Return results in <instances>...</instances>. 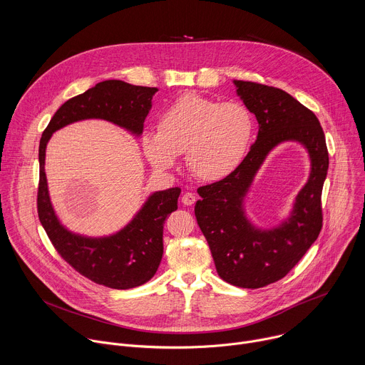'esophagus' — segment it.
I'll return each mask as SVG.
<instances>
[{
    "mask_svg": "<svg viewBox=\"0 0 365 365\" xmlns=\"http://www.w3.org/2000/svg\"><path fill=\"white\" fill-rule=\"evenodd\" d=\"M195 202H196V196H195L193 193H190V192H186V193L182 196V203H183V205L190 206V205H193Z\"/></svg>",
    "mask_w": 365,
    "mask_h": 365,
    "instance_id": "obj_1",
    "label": "esophagus"
}]
</instances>
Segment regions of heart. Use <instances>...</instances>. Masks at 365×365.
I'll return each instance as SVG.
<instances>
[{"instance_id": "obj_1", "label": "heart", "mask_w": 365, "mask_h": 365, "mask_svg": "<svg viewBox=\"0 0 365 365\" xmlns=\"http://www.w3.org/2000/svg\"><path fill=\"white\" fill-rule=\"evenodd\" d=\"M255 132L252 111L240 101H223L186 93L159 117L158 132L142 136V148L153 168H172L185 152L189 173L217 182L245 159Z\"/></svg>"}]
</instances>
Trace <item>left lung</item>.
Returning <instances> with one entry per match:
<instances>
[{"instance_id":"1","label":"left lung","mask_w":365,"mask_h":365,"mask_svg":"<svg viewBox=\"0 0 365 365\" xmlns=\"http://www.w3.org/2000/svg\"><path fill=\"white\" fill-rule=\"evenodd\" d=\"M233 83L258 120V138L233 173L197 189L202 199L196 202L195 216L219 277L235 287L255 289L282 279L317 240L329 160L319 120L309 108L281 88L254 81ZM289 140L309 150L310 179L287 221L274 230H258L245 215L243 199L267 153Z\"/></svg>"}]
</instances>
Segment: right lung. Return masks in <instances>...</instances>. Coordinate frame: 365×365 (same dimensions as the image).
Instances as JSON below:
<instances>
[{
    "label": "right lung",
    "instance_id": "right-lung-1",
    "mask_svg": "<svg viewBox=\"0 0 365 365\" xmlns=\"http://www.w3.org/2000/svg\"><path fill=\"white\" fill-rule=\"evenodd\" d=\"M156 87L133 86L121 80L97 83L67 100L43 132L38 149L40 182L37 210L40 222L60 257L90 281L113 289H130L156 274L163 255V225L178 209L179 187L155 192L133 220L120 232L104 237L71 233L57 219L50 202L44 170L46 148L51 135L78 120L103 118L133 135L143 132Z\"/></svg>",
    "mask_w": 365,
    "mask_h": 365
}]
</instances>
